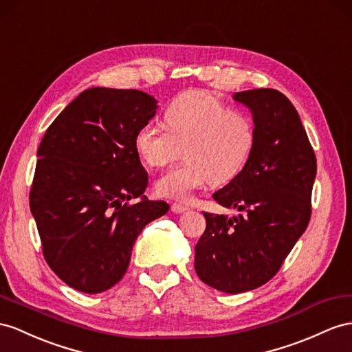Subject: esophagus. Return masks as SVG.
Listing matches in <instances>:
<instances>
[{
  "label": "esophagus",
  "instance_id": "obj_1",
  "mask_svg": "<svg viewBox=\"0 0 352 352\" xmlns=\"http://www.w3.org/2000/svg\"><path fill=\"white\" fill-rule=\"evenodd\" d=\"M170 210H173V212H175V214H182L188 210V206L182 205V204H173L170 205Z\"/></svg>",
  "mask_w": 352,
  "mask_h": 352
}]
</instances>
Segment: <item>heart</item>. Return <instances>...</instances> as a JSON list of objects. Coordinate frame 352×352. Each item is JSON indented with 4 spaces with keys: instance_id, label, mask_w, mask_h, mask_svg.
Here are the masks:
<instances>
[{
    "instance_id": "b5f03b06",
    "label": "heart",
    "mask_w": 352,
    "mask_h": 352,
    "mask_svg": "<svg viewBox=\"0 0 352 352\" xmlns=\"http://www.w3.org/2000/svg\"><path fill=\"white\" fill-rule=\"evenodd\" d=\"M165 126L146 123L135 133V151L144 164L162 168L178 159L186 164L160 175L155 190L160 197L188 201L205 184L232 182L253 153L256 133L247 116L230 111L205 92H186L170 102Z\"/></svg>"
}]
</instances>
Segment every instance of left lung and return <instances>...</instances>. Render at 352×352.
I'll return each instance as SVG.
<instances>
[{"label":"left lung","mask_w":352,"mask_h":352,"mask_svg":"<svg viewBox=\"0 0 352 352\" xmlns=\"http://www.w3.org/2000/svg\"><path fill=\"white\" fill-rule=\"evenodd\" d=\"M254 122V148L244 169L212 195L236 217L204 212L195 270L215 290L238 294L272 278L308 228L317 159L300 117L275 89L233 95Z\"/></svg>","instance_id":"left-lung-1"}]
</instances>
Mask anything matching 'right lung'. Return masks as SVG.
<instances>
[{
  "mask_svg": "<svg viewBox=\"0 0 352 352\" xmlns=\"http://www.w3.org/2000/svg\"><path fill=\"white\" fill-rule=\"evenodd\" d=\"M156 110V99L141 90L92 87L40 142L31 212L47 265L74 290L96 294L119 283L135 239L169 210L142 195L148 175L133 146Z\"/></svg>",
  "mask_w": 352,
  "mask_h": 352,
  "instance_id": "add662e5",
  "label": "right lung"
}]
</instances>
